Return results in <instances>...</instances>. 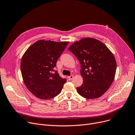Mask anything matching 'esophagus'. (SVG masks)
I'll use <instances>...</instances> for the list:
<instances>
[{
  "mask_svg": "<svg viewBox=\"0 0 135 135\" xmlns=\"http://www.w3.org/2000/svg\"><path fill=\"white\" fill-rule=\"evenodd\" d=\"M68 78L69 80H71L73 78V75H70L69 76H68Z\"/></svg>",
  "mask_w": 135,
  "mask_h": 135,
  "instance_id": "34e87169",
  "label": "esophagus"
}]
</instances>
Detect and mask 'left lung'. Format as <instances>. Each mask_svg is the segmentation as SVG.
Returning <instances> with one entry per match:
<instances>
[{
  "instance_id": "8db88e82",
  "label": "left lung",
  "mask_w": 135,
  "mask_h": 135,
  "mask_svg": "<svg viewBox=\"0 0 135 135\" xmlns=\"http://www.w3.org/2000/svg\"><path fill=\"white\" fill-rule=\"evenodd\" d=\"M81 65V86L76 90L82 97L95 99L107 91L115 75L117 63L114 55L103 42L93 38H84L69 46Z\"/></svg>"
}]
</instances>
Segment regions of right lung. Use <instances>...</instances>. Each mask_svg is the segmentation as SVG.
<instances>
[{
  "label": "right lung",
  "instance_id": "obj_1",
  "mask_svg": "<svg viewBox=\"0 0 135 135\" xmlns=\"http://www.w3.org/2000/svg\"><path fill=\"white\" fill-rule=\"evenodd\" d=\"M69 43L39 40L27 49L21 61L23 82L31 93L42 100H50L60 94L67 80L54 68Z\"/></svg>",
  "mask_w": 135,
  "mask_h": 135
}]
</instances>
